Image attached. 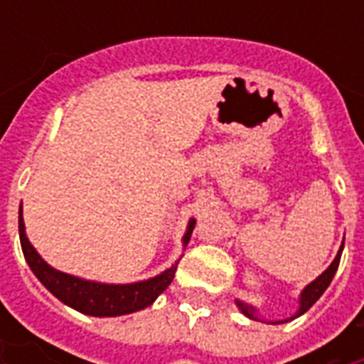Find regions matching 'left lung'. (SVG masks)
Here are the masks:
<instances>
[{
	"instance_id": "obj_1",
	"label": "left lung",
	"mask_w": 364,
	"mask_h": 364,
	"mask_svg": "<svg viewBox=\"0 0 364 364\" xmlns=\"http://www.w3.org/2000/svg\"><path fill=\"white\" fill-rule=\"evenodd\" d=\"M342 251H344V240H342V245H340L338 253H336V257H334V260L331 262V266H328L327 270L323 272L321 276H317L314 282L308 283V285L302 289V293H300V296H299V310L294 311V316L287 317V319H282V321H270L272 325H279V323L293 321V319H296V317H300L302 314H306V311L310 310L311 306L316 304L317 300H319V296H321V294L327 291V287L331 285V282H333L334 274H336V270H338ZM236 306H238V310L242 311L245 317H249V319H255V321H260V317H259V314H257V308H255V306L247 304V302H243V300H236Z\"/></svg>"
}]
</instances>
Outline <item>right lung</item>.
I'll list each match as a JSON object with an SVG mask.
<instances>
[{"instance_id": "obj_1", "label": "right lung", "mask_w": 364, "mask_h": 364, "mask_svg": "<svg viewBox=\"0 0 364 364\" xmlns=\"http://www.w3.org/2000/svg\"><path fill=\"white\" fill-rule=\"evenodd\" d=\"M194 225H196V219H191L187 225V232L183 234V247H187ZM18 234L26 262L31 268V272L36 274L37 279L60 302H64L65 306H70L81 314L94 317L126 316V314H134V311H139L151 306L154 300L159 299V294H162L168 289V285L176 276L177 262H179L177 260L176 264L160 272L159 276L149 277L143 282L100 283L56 270L41 259V255L37 253L36 247L31 245L28 236H26L22 204H20L18 210Z\"/></svg>"}]
</instances>
